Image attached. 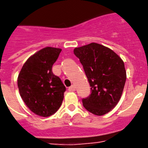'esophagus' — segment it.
Listing matches in <instances>:
<instances>
[{"mask_svg": "<svg viewBox=\"0 0 148 148\" xmlns=\"http://www.w3.org/2000/svg\"><path fill=\"white\" fill-rule=\"evenodd\" d=\"M69 90L71 91V92H74V91L76 90V88L74 85H71V87H69Z\"/></svg>", "mask_w": 148, "mask_h": 148, "instance_id": "obj_1", "label": "esophagus"}]
</instances>
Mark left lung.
Listing matches in <instances>:
<instances>
[{
	"label": "left lung",
	"instance_id": "1",
	"mask_svg": "<svg viewBox=\"0 0 148 148\" xmlns=\"http://www.w3.org/2000/svg\"><path fill=\"white\" fill-rule=\"evenodd\" d=\"M91 87V93L82 99L83 106L96 115H103L114 108L121 99L126 80L124 62L113 50L97 43L76 47Z\"/></svg>",
	"mask_w": 148,
	"mask_h": 148
}]
</instances>
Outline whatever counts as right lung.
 Returning <instances> with one entry per match:
<instances>
[{"mask_svg": "<svg viewBox=\"0 0 148 148\" xmlns=\"http://www.w3.org/2000/svg\"><path fill=\"white\" fill-rule=\"evenodd\" d=\"M61 50L51 47L40 49L26 60L18 75L20 96L37 115H52L63 102L66 87L52 71Z\"/></svg>", "mask_w": 148, "mask_h": 148, "instance_id": "1", "label": "right lung"}]
</instances>
